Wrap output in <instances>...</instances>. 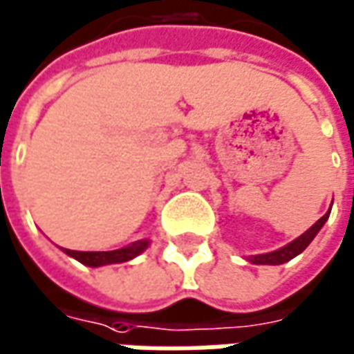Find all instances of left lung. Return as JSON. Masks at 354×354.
<instances>
[{
	"label": "left lung",
	"mask_w": 354,
	"mask_h": 354,
	"mask_svg": "<svg viewBox=\"0 0 354 354\" xmlns=\"http://www.w3.org/2000/svg\"><path fill=\"white\" fill-rule=\"evenodd\" d=\"M328 217H329V211L324 215V217L318 218V221H316V223H314V225H312L304 234H300L297 240H292L290 244L279 248V250H275V252L258 254V256H250V261H252V263H256V266H281V263H285V261H288V259L297 258L298 254H302V252L308 248L310 242L316 238V234L319 232V228L326 225Z\"/></svg>",
	"instance_id": "8db88e82"
}]
</instances>
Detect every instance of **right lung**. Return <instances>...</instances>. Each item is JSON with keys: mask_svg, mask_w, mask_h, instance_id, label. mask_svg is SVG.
Here are the masks:
<instances>
[{"mask_svg": "<svg viewBox=\"0 0 354 354\" xmlns=\"http://www.w3.org/2000/svg\"><path fill=\"white\" fill-rule=\"evenodd\" d=\"M149 248V240H137L127 246L120 248V250H112V252H77V250H66L67 256L75 258L77 261L85 263L88 268H100V266H110V263H124L129 261L141 252H145Z\"/></svg>", "mask_w": 354, "mask_h": 354, "instance_id": "add662e5", "label": "right lung"}]
</instances>
